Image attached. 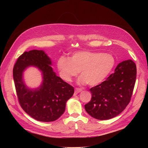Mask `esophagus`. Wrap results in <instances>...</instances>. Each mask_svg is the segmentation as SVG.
Returning <instances> with one entry per match:
<instances>
[{
  "mask_svg": "<svg viewBox=\"0 0 148 148\" xmlns=\"http://www.w3.org/2000/svg\"><path fill=\"white\" fill-rule=\"evenodd\" d=\"M82 91V89L81 88H75V93H78V92H80Z\"/></svg>",
  "mask_w": 148,
  "mask_h": 148,
  "instance_id": "esophagus-1",
  "label": "esophagus"
}]
</instances>
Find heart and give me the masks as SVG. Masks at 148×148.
Returning <instances> with one entry per match:
<instances>
[{"mask_svg": "<svg viewBox=\"0 0 148 148\" xmlns=\"http://www.w3.org/2000/svg\"><path fill=\"white\" fill-rule=\"evenodd\" d=\"M115 60L110 53L84 51L74 53L70 59L60 57L57 61L60 75L70 82L80 72L79 84L94 86L100 84L113 70Z\"/></svg>", "mask_w": 148, "mask_h": 148, "instance_id": "heart-1", "label": "heart"}]
</instances>
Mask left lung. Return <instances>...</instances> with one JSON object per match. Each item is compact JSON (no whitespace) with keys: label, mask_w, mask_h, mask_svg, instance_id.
I'll return each instance as SVG.
<instances>
[{"label":"left lung","mask_w":148,"mask_h":148,"mask_svg":"<svg viewBox=\"0 0 148 148\" xmlns=\"http://www.w3.org/2000/svg\"><path fill=\"white\" fill-rule=\"evenodd\" d=\"M136 78V66L132 60L120 63L106 81L91 88V99L84 105L93 118L104 120L114 118L130 102Z\"/></svg>","instance_id":"8db88e82"}]
</instances>
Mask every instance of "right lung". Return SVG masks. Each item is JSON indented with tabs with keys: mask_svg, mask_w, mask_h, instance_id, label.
<instances>
[{
	"mask_svg": "<svg viewBox=\"0 0 148 148\" xmlns=\"http://www.w3.org/2000/svg\"><path fill=\"white\" fill-rule=\"evenodd\" d=\"M51 60L44 51L25 52L16 62L13 77L18 102L26 114L40 122H53L65 110L66 102L73 96L74 88L56 75L51 66ZM29 66H36L43 73L40 87L30 90L23 81V71Z\"/></svg>",
	"mask_w": 148,
	"mask_h": 148,
	"instance_id": "add662e5",
	"label": "right lung"
}]
</instances>
